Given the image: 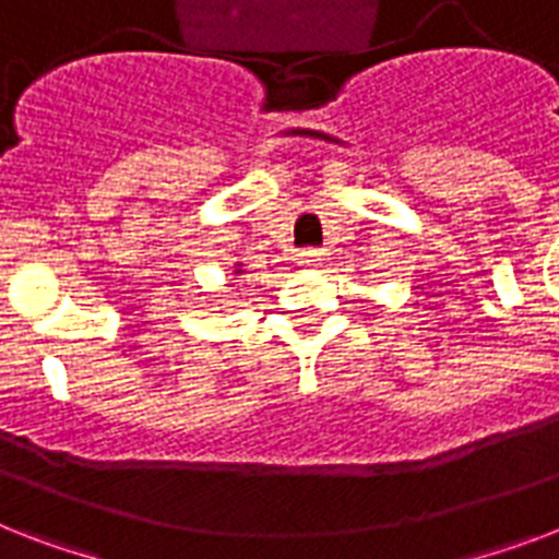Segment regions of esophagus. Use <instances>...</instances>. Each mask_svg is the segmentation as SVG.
<instances>
[{"label": "esophagus", "mask_w": 559, "mask_h": 559, "mask_svg": "<svg viewBox=\"0 0 559 559\" xmlns=\"http://www.w3.org/2000/svg\"><path fill=\"white\" fill-rule=\"evenodd\" d=\"M324 258V252H319V249H305V252H298L296 261L301 263V266H319V261Z\"/></svg>", "instance_id": "34e87169"}]
</instances>
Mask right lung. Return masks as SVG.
I'll list each match as a JSON object with an SVG mask.
<instances>
[{
	"label": "right lung",
	"instance_id": "right-lung-1",
	"mask_svg": "<svg viewBox=\"0 0 559 559\" xmlns=\"http://www.w3.org/2000/svg\"><path fill=\"white\" fill-rule=\"evenodd\" d=\"M235 275H243V266H240V263L235 266Z\"/></svg>",
	"mask_w": 559,
	"mask_h": 559
}]
</instances>
